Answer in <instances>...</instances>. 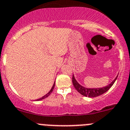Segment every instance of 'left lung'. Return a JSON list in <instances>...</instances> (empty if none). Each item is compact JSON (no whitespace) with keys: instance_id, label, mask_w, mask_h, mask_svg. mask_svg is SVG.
<instances>
[{"instance_id":"8db88e82","label":"left lung","mask_w":130,"mask_h":130,"mask_svg":"<svg viewBox=\"0 0 130 130\" xmlns=\"http://www.w3.org/2000/svg\"><path fill=\"white\" fill-rule=\"evenodd\" d=\"M117 77H118V76H117V77L115 78V79L110 84H109L108 85L99 88H88L83 87V86H82L77 83L74 75L72 76V83H73L74 87L77 90V92L80 93L82 95H84L85 97H88V98H95V97L102 95V94H103L104 93L106 92H107L111 88V86L113 85V83H115Z\"/></svg>"}]
</instances>
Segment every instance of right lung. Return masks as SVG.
Listing matches in <instances>:
<instances>
[{
	"instance_id": "1",
	"label": "right lung",
	"mask_w": 130,
	"mask_h": 130,
	"mask_svg": "<svg viewBox=\"0 0 130 130\" xmlns=\"http://www.w3.org/2000/svg\"><path fill=\"white\" fill-rule=\"evenodd\" d=\"M54 85H55V82H54V85H53V87H52V88H51V90L49 91V92H48L47 93V94H46V95H45L44 96H43V97H42V98H40V99H36V101H40V100H42V99H45V98H47V97H48V95H50L51 94V93H52V92H53V90H54Z\"/></svg>"
}]
</instances>
